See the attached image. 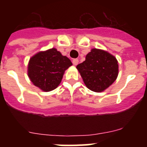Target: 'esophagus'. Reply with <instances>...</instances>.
<instances>
[{
	"instance_id": "34e87169",
	"label": "esophagus",
	"mask_w": 147,
	"mask_h": 147,
	"mask_svg": "<svg viewBox=\"0 0 147 147\" xmlns=\"http://www.w3.org/2000/svg\"><path fill=\"white\" fill-rule=\"evenodd\" d=\"M78 63H79V60H78V59H74V60H72V63H73L74 65H77L78 64Z\"/></svg>"
}]
</instances>
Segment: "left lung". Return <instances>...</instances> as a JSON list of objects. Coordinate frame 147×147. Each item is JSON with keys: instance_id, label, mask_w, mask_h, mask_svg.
I'll use <instances>...</instances> for the list:
<instances>
[{"instance_id": "left-lung-1", "label": "left lung", "mask_w": 147, "mask_h": 147, "mask_svg": "<svg viewBox=\"0 0 147 147\" xmlns=\"http://www.w3.org/2000/svg\"><path fill=\"white\" fill-rule=\"evenodd\" d=\"M76 68L89 90L101 92L117 80L119 65L116 57L107 51L92 48L85 60Z\"/></svg>"}]
</instances>
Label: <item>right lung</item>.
I'll return each instance as SVG.
<instances>
[{
	"label": "right lung",
	"mask_w": 147,
	"mask_h": 147,
	"mask_svg": "<svg viewBox=\"0 0 147 147\" xmlns=\"http://www.w3.org/2000/svg\"><path fill=\"white\" fill-rule=\"evenodd\" d=\"M72 65L70 60L56 48L40 51L30 57L28 75L32 84L43 92H50L59 86L65 71Z\"/></svg>",
	"instance_id": "right-lung-1"
}]
</instances>
